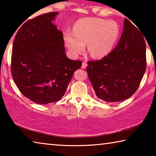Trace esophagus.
<instances>
[{"label": "esophagus", "mask_w": 156, "mask_h": 156, "mask_svg": "<svg viewBox=\"0 0 156 156\" xmlns=\"http://www.w3.org/2000/svg\"><path fill=\"white\" fill-rule=\"evenodd\" d=\"M87 66V62L85 61L83 62V64H82V69H86Z\"/></svg>", "instance_id": "1"}]
</instances>
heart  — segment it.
Returning <instances> with one entry per match:
<instances>
[{
	"instance_id": "1",
	"label": "heart",
	"mask_w": 156,
	"mask_h": 156,
	"mask_svg": "<svg viewBox=\"0 0 156 156\" xmlns=\"http://www.w3.org/2000/svg\"><path fill=\"white\" fill-rule=\"evenodd\" d=\"M119 34V26L115 21L86 18L76 23L73 32L65 34V41L73 56L83 52L87 44L89 55L95 58H101L112 51Z\"/></svg>"
}]
</instances>
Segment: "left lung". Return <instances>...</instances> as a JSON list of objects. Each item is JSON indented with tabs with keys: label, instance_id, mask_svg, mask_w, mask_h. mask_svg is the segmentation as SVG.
<instances>
[{
	"label": "left lung",
	"instance_id": "1",
	"mask_svg": "<svg viewBox=\"0 0 156 156\" xmlns=\"http://www.w3.org/2000/svg\"><path fill=\"white\" fill-rule=\"evenodd\" d=\"M136 27L125 18L114 49L101 60L88 62L87 72L96 96L105 102L128 99L138 89L144 74L146 44L143 34Z\"/></svg>",
	"mask_w": 156,
	"mask_h": 156
}]
</instances>
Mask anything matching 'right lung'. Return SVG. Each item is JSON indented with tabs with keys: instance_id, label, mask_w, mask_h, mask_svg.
<instances>
[{
	"instance_id": "add662e5",
	"label": "right lung",
	"mask_w": 156,
	"mask_h": 156,
	"mask_svg": "<svg viewBox=\"0 0 156 156\" xmlns=\"http://www.w3.org/2000/svg\"><path fill=\"white\" fill-rule=\"evenodd\" d=\"M59 13L53 12L27 20L16 34L11 72L23 95L37 104L62 98L80 60L65 54L62 31L53 23Z\"/></svg>"
}]
</instances>
